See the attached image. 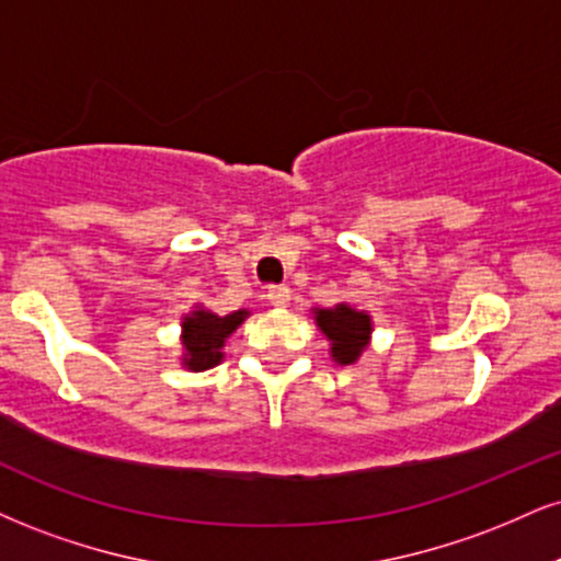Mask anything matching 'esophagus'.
I'll return each instance as SVG.
<instances>
[{"mask_svg":"<svg viewBox=\"0 0 561 561\" xmlns=\"http://www.w3.org/2000/svg\"><path fill=\"white\" fill-rule=\"evenodd\" d=\"M266 298L274 308H287L289 300H293V293H289L287 285H276V287H268Z\"/></svg>","mask_w":561,"mask_h":561,"instance_id":"34e87169","label":"esophagus"}]
</instances>
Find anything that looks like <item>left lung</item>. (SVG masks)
I'll use <instances>...</instances> for the list:
<instances>
[{
    "label": "left lung",
    "mask_w": 561,
    "mask_h": 561,
    "mask_svg": "<svg viewBox=\"0 0 561 561\" xmlns=\"http://www.w3.org/2000/svg\"><path fill=\"white\" fill-rule=\"evenodd\" d=\"M310 316L319 332L327 336L329 355L336 366H355L374 336V319L368 310L336 302L332 308H310Z\"/></svg>",
    "instance_id": "8db88e82"
}]
</instances>
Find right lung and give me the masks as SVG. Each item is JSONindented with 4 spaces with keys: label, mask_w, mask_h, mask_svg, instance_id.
Wrapping results in <instances>:
<instances>
[{
    "label": "right lung",
    "mask_w": 561,
    "mask_h": 561,
    "mask_svg": "<svg viewBox=\"0 0 561 561\" xmlns=\"http://www.w3.org/2000/svg\"><path fill=\"white\" fill-rule=\"evenodd\" d=\"M248 316H251V310L245 308L227 316H216L201 302H195V308L182 316L180 323V366L193 370V374L219 366L225 360L227 340L238 332V327Z\"/></svg>",
    "instance_id": "right-lung-1"
}]
</instances>
